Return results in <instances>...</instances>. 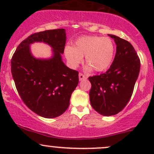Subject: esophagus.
Instances as JSON below:
<instances>
[{
  "instance_id": "1",
  "label": "esophagus",
  "mask_w": 154,
  "mask_h": 154,
  "mask_svg": "<svg viewBox=\"0 0 154 154\" xmlns=\"http://www.w3.org/2000/svg\"><path fill=\"white\" fill-rule=\"evenodd\" d=\"M87 79V77L85 75H83L82 73H79V80H83V79Z\"/></svg>"
}]
</instances>
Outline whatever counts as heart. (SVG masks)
Instances as JSON below:
<instances>
[{"instance_id": "b5f03b06", "label": "heart", "mask_w": 154, "mask_h": 154, "mask_svg": "<svg viewBox=\"0 0 154 154\" xmlns=\"http://www.w3.org/2000/svg\"><path fill=\"white\" fill-rule=\"evenodd\" d=\"M65 57L69 64L75 68L82 61L95 72H103L111 66L115 55V47L112 40L106 37L82 36L75 40L73 46L64 49Z\"/></svg>"}]
</instances>
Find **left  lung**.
Masks as SVG:
<instances>
[{"label":"left lung","instance_id":"8db88e82","mask_svg":"<svg viewBox=\"0 0 154 154\" xmlns=\"http://www.w3.org/2000/svg\"><path fill=\"white\" fill-rule=\"evenodd\" d=\"M116 45V52L106 73L90 77L92 107L103 116L115 115L127 106L138 77L140 61L131 43L109 35Z\"/></svg>","mask_w":154,"mask_h":154}]
</instances>
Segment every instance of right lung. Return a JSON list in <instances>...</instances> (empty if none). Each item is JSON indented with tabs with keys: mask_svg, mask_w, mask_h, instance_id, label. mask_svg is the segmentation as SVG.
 Instances as JSON below:
<instances>
[{
	"mask_svg": "<svg viewBox=\"0 0 154 154\" xmlns=\"http://www.w3.org/2000/svg\"><path fill=\"white\" fill-rule=\"evenodd\" d=\"M66 40L64 29L35 33L19 44L11 61L12 77L21 98L30 110L43 117L55 118L65 112L79 83L78 72L62 61ZM35 42L52 48L51 59H36L31 55L29 45Z\"/></svg>",
	"mask_w": 154,
	"mask_h": 154,
	"instance_id": "obj_1",
	"label": "right lung"
}]
</instances>
